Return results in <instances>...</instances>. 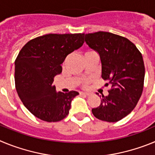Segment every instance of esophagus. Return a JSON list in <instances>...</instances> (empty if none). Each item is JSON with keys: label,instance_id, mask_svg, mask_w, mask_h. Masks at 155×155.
<instances>
[{"label": "esophagus", "instance_id": "1", "mask_svg": "<svg viewBox=\"0 0 155 155\" xmlns=\"http://www.w3.org/2000/svg\"><path fill=\"white\" fill-rule=\"evenodd\" d=\"M80 94H83V95H87V96H88V95H90V93H88V92H84V91H81Z\"/></svg>", "mask_w": 155, "mask_h": 155}]
</instances>
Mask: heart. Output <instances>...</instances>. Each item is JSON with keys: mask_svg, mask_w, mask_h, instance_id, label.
<instances>
[{"mask_svg": "<svg viewBox=\"0 0 155 155\" xmlns=\"http://www.w3.org/2000/svg\"><path fill=\"white\" fill-rule=\"evenodd\" d=\"M94 53V52L87 51V52H86L85 54H87V53ZM85 54H84V55H85ZM87 84V81H83V85H84V86H85Z\"/></svg>", "mask_w": 155, "mask_h": 155, "instance_id": "heart-1", "label": "heart"}]
</instances>
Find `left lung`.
<instances>
[{"mask_svg":"<svg viewBox=\"0 0 155 155\" xmlns=\"http://www.w3.org/2000/svg\"><path fill=\"white\" fill-rule=\"evenodd\" d=\"M84 40L99 54L102 78L111 87L91 112L102 121H119L134 110L142 94L145 68L141 53L128 39L108 31L86 34Z\"/></svg>","mask_w":155,"mask_h":155,"instance_id":"left-lung-1","label":"left lung"}]
</instances>
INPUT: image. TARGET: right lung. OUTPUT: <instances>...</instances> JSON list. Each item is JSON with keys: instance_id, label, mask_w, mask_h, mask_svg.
Instances as JSON below:
<instances>
[{"instance_id": "1", "label": "right lung", "mask_w": 155, "mask_h": 155, "mask_svg": "<svg viewBox=\"0 0 155 155\" xmlns=\"http://www.w3.org/2000/svg\"><path fill=\"white\" fill-rule=\"evenodd\" d=\"M84 33L47 34L28 41L15 61V81L19 98L35 117L58 122L69 113L78 91L57 92L54 77L62 72L68 54L83 45Z\"/></svg>"}]
</instances>
